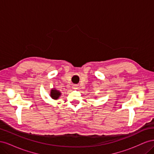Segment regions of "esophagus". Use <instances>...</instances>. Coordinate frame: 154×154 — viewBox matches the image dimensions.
I'll list each match as a JSON object with an SVG mask.
<instances>
[{"label": "esophagus", "mask_w": 154, "mask_h": 154, "mask_svg": "<svg viewBox=\"0 0 154 154\" xmlns=\"http://www.w3.org/2000/svg\"><path fill=\"white\" fill-rule=\"evenodd\" d=\"M72 87H73L72 88H74V89H76V88H78L77 85H73Z\"/></svg>", "instance_id": "1"}]
</instances>
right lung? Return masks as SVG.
<instances>
[{"label":"right lung","instance_id":"add662e5","mask_svg":"<svg viewBox=\"0 0 154 154\" xmlns=\"http://www.w3.org/2000/svg\"><path fill=\"white\" fill-rule=\"evenodd\" d=\"M60 95H61V92L57 91V89H55V88H53V89L51 91L50 96L53 100H58Z\"/></svg>","mask_w":154,"mask_h":154}]
</instances>
